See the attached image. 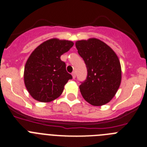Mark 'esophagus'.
Here are the masks:
<instances>
[{"instance_id":"1","label":"esophagus","mask_w":147,"mask_h":147,"mask_svg":"<svg viewBox=\"0 0 147 147\" xmlns=\"http://www.w3.org/2000/svg\"><path fill=\"white\" fill-rule=\"evenodd\" d=\"M72 78H73V79H75V78H76V74H75V72H72Z\"/></svg>"}]
</instances>
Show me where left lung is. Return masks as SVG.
Returning <instances> with one entry per match:
<instances>
[{
	"label": "left lung",
	"instance_id": "obj_1",
	"mask_svg": "<svg viewBox=\"0 0 147 147\" xmlns=\"http://www.w3.org/2000/svg\"><path fill=\"white\" fill-rule=\"evenodd\" d=\"M75 46L87 69V79L80 85L83 98L93 106L108 103L121 84V69L117 55L97 38L78 40Z\"/></svg>",
	"mask_w": 147,
	"mask_h": 147
}]
</instances>
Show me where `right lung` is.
I'll use <instances>...</instances> for the list:
<instances>
[{"label":"right lung","mask_w":147,"mask_h":147,"mask_svg":"<svg viewBox=\"0 0 147 147\" xmlns=\"http://www.w3.org/2000/svg\"><path fill=\"white\" fill-rule=\"evenodd\" d=\"M74 45L66 40L52 38L40 44L28 57L24 69V83L31 97L50 102L60 97L72 75L60 56Z\"/></svg>","instance_id":"1"}]
</instances>
